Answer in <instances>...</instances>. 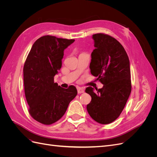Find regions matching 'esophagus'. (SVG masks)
Wrapping results in <instances>:
<instances>
[{
  "mask_svg": "<svg viewBox=\"0 0 157 157\" xmlns=\"http://www.w3.org/2000/svg\"><path fill=\"white\" fill-rule=\"evenodd\" d=\"M77 92L78 94H82L84 92V90L82 88H80V87H77Z\"/></svg>",
  "mask_w": 157,
  "mask_h": 157,
  "instance_id": "esophagus-1",
  "label": "esophagus"
}]
</instances>
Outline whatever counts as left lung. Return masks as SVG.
<instances>
[{
    "label": "left lung",
    "mask_w": 157,
    "mask_h": 157,
    "mask_svg": "<svg viewBox=\"0 0 157 157\" xmlns=\"http://www.w3.org/2000/svg\"><path fill=\"white\" fill-rule=\"evenodd\" d=\"M92 38L96 48L90 69L103 86L96 92L91 86L86 88L92 98L86 109L95 121L107 124L120 116L131 93L130 61L124 47L115 38L104 33Z\"/></svg>",
    "instance_id": "1"
}]
</instances>
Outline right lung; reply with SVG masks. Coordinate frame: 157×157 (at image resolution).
Masks as SVG:
<instances>
[{
	"instance_id": "add662e5",
	"label": "right lung",
	"mask_w": 157,
	"mask_h": 157,
	"mask_svg": "<svg viewBox=\"0 0 157 157\" xmlns=\"http://www.w3.org/2000/svg\"><path fill=\"white\" fill-rule=\"evenodd\" d=\"M74 41L52 35L41 36L25 61L23 82L28 111L41 124L50 125L59 121L77 94L73 85L65 89L54 80L62 65L64 50Z\"/></svg>"
}]
</instances>
